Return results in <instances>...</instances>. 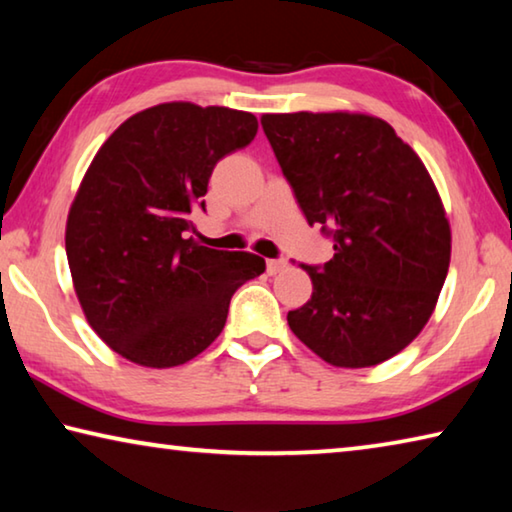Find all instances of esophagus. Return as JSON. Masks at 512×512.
<instances>
[{"instance_id": "obj_1", "label": "esophagus", "mask_w": 512, "mask_h": 512, "mask_svg": "<svg viewBox=\"0 0 512 512\" xmlns=\"http://www.w3.org/2000/svg\"><path fill=\"white\" fill-rule=\"evenodd\" d=\"M284 268H287V262H284V259H268L266 262V271L271 275L284 271Z\"/></svg>"}]
</instances>
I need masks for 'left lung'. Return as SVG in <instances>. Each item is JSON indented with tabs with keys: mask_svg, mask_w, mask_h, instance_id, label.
I'll list each match as a JSON object with an SVG mask.
<instances>
[{
	"mask_svg": "<svg viewBox=\"0 0 512 512\" xmlns=\"http://www.w3.org/2000/svg\"><path fill=\"white\" fill-rule=\"evenodd\" d=\"M262 128L309 225L334 237L323 268L302 266L314 291L287 314L291 332L336 368L388 361L429 323L452 257L427 167L363 112H280Z\"/></svg>",
	"mask_w": 512,
	"mask_h": 512,
	"instance_id": "8db88e82",
	"label": "left lung"
}]
</instances>
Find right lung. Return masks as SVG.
Wrapping results in <instances>:
<instances>
[{
    "label": "right lung",
    "mask_w": 512,
    "mask_h": 512,
    "mask_svg": "<svg viewBox=\"0 0 512 512\" xmlns=\"http://www.w3.org/2000/svg\"><path fill=\"white\" fill-rule=\"evenodd\" d=\"M257 135L253 112L171 101L135 112L94 155L65 225L76 298L99 339L144 368L198 357L230 298L266 271L192 237L212 169Z\"/></svg>",
    "instance_id": "add662e5"
}]
</instances>
